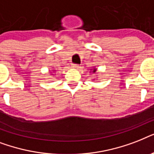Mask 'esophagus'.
Listing matches in <instances>:
<instances>
[{
    "label": "esophagus",
    "instance_id": "esophagus-1",
    "mask_svg": "<svg viewBox=\"0 0 154 154\" xmlns=\"http://www.w3.org/2000/svg\"><path fill=\"white\" fill-rule=\"evenodd\" d=\"M72 67L74 68V69H79L80 68H81V66H80L79 65H77V64H72Z\"/></svg>",
    "mask_w": 154,
    "mask_h": 154
}]
</instances>
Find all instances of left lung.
I'll use <instances>...</instances> for the list:
<instances>
[{
	"label": "left lung",
	"instance_id": "1",
	"mask_svg": "<svg viewBox=\"0 0 154 154\" xmlns=\"http://www.w3.org/2000/svg\"><path fill=\"white\" fill-rule=\"evenodd\" d=\"M91 72H94V73H95V72H97V69H96V68H94V69H93V70H92Z\"/></svg>",
	"mask_w": 154,
	"mask_h": 154
}]
</instances>
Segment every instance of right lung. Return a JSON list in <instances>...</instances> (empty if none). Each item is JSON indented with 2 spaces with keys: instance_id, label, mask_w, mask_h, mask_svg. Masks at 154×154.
<instances>
[{
  "instance_id": "obj_1",
  "label": "right lung",
  "mask_w": 154,
  "mask_h": 154,
  "mask_svg": "<svg viewBox=\"0 0 154 154\" xmlns=\"http://www.w3.org/2000/svg\"><path fill=\"white\" fill-rule=\"evenodd\" d=\"M52 72H55V70H53V71H52Z\"/></svg>"
}]
</instances>
